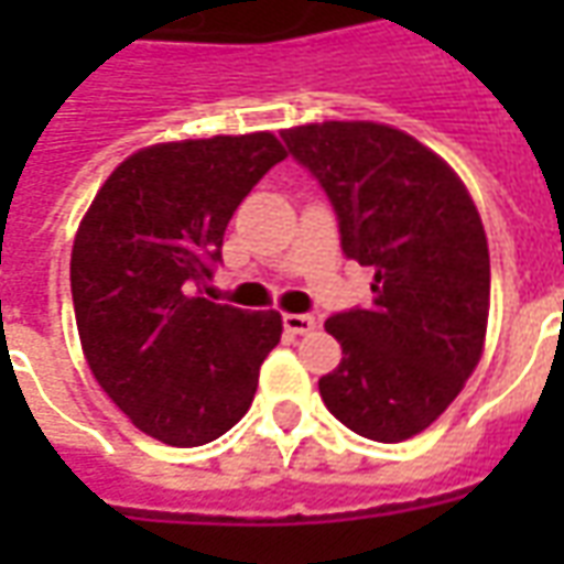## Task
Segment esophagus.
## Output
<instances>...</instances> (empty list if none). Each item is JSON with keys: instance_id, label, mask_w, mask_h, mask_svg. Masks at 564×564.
<instances>
[{"instance_id": "1", "label": "esophagus", "mask_w": 564, "mask_h": 564, "mask_svg": "<svg viewBox=\"0 0 564 564\" xmlns=\"http://www.w3.org/2000/svg\"><path fill=\"white\" fill-rule=\"evenodd\" d=\"M283 329L290 335H307V332L317 329V317H311V314H283Z\"/></svg>"}]
</instances>
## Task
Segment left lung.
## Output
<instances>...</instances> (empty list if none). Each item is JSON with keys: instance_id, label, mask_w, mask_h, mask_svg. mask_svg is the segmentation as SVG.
I'll return each mask as SVG.
<instances>
[{"instance_id": "1", "label": "left lung", "mask_w": 564, "mask_h": 564, "mask_svg": "<svg viewBox=\"0 0 564 564\" xmlns=\"http://www.w3.org/2000/svg\"><path fill=\"white\" fill-rule=\"evenodd\" d=\"M281 139L329 196L344 257L375 269V302L326 319L341 362L319 395L356 435L404 441L447 411L484 354L480 214L447 162L399 129L329 120Z\"/></svg>"}]
</instances>
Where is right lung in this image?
Here are the masks:
<instances>
[{"label": "right lung", "instance_id": "add662e5", "mask_svg": "<svg viewBox=\"0 0 564 564\" xmlns=\"http://www.w3.org/2000/svg\"><path fill=\"white\" fill-rule=\"evenodd\" d=\"M283 156L271 132L153 144L117 165L80 220L72 302L87 366L162 444L229 432L281 341L278 311L214 305L193 290L223 259L241 198Z\"/></svg>", "mask_w": 564, "mask_h": 564}]
</instances>
